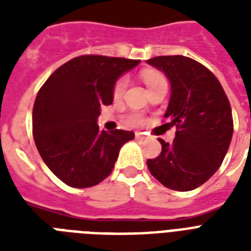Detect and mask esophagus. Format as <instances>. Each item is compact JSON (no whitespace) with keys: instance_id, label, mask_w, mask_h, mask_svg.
I'll return each mask as SVG.
<instances>
[{"instance_id":"34e87169","label":"esophagus","mask_w":251,"mask_h":251,"mask_svg":"<svg viewBox=\"0 0 251 251\" xmlns=\"http://www.w3.org/2000/svg\"><path fill=\"white\" fill-rule=\"evenodd\" d=\"M135 139H137V141H145L146 137L142 133H135Z\"/></svg>"}]
</instances>
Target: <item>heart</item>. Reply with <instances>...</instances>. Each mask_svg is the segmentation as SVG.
Segmentation results:
<instances>
[{"label":"heart","instance_id":"1","mask_svg":"<svg viewBox=\"0 0 251 251\" xmlns=\"http://www.w3.org/2000/svg\"><path fill=\"white\" fill-rule=\"evenodd\" d=\"M142 79L146 83L147 88H151V87L156 86V84L161 83V82H165L164 76L161 75L160 73L155 72V70H145V72L142 73ZM126 88V79H120L114 86L113 94L116 98H120L122 94H124V91ZM129 122L131 125H141L142 124V118L137 114H134V116H130L129 117Z\"/></svg>","mask_w":251,"mask_h":251}]
</instances>
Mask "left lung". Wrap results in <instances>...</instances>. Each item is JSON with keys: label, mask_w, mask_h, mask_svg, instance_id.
Here are the masks:
<instances>
[{"label": "left lung", "mask_w": 251, "mask_h": 251, "mask_svg": "<svg viewBox=\"0 0 251 251\" xmlns=\"http://www.w3.org/2000/svg\"><path fill=\"white\" fill-rule=\"evenodd\" d=\"M147 64L164 73L171 83L165 125L177 127L173 143L159 139L160 155L149 159L147 167L168 189L194 190L218 171L229 149V100L218 78L189 57L159 56Z\"/></svg>", "instance_id": "left-lung-1"}]
</instances>
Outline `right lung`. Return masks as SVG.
Listing matches in <instances>:
<instances>
[{
    "label": "right lung",
    "instance_id": "1",
    "mask_svg": "<svg viewBox=\"0 0 251 251\" xmlns=\"http://www.w3.org/2000/svg\"><path fill=\"white\" fill-rule=\"evenodd\" d=\"M117 57H75L57 69L33 104L32 133L41 159L72 187H91L112 173L133 131L99 130L100 106L113 101L116 82L139 64Z\"/></svg>",
    "mask_w": 251,
    "mask_h": 251
}]
</instances>
